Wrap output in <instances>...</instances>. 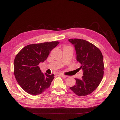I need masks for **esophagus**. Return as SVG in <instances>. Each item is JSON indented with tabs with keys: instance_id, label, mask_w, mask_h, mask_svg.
I'll list each match as a JSON object with an SVG mask.
<instances>
[{
	"instance_id": "esophagus-1",
	"label": "esophagus",
	"mask_w": 120,
	"mask_h": 120,
	"mask_svg": "<svg viewBox=\"0 0 120 120\" xmlns=\"http://www.w3.org/2000/svg\"><path fill=\"white\" fill-rule=\"evenodd\" d=\"M60 76L61 77H62V78H66V77H67V76H66V75H63V74H60Z\"/></svg>"
}]
</instances>
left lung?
<instances>
[{"label":"left lung","mask_w":120,"mask_h":120,"mask_svg":"<svg viewBox=\"0 0 120 120\" xmlns=\"http://www.w3.org/2000/svg\"><path fill=\"white\" fill-rule=\"evenodd\" d=\"M68 41L75 48L77 61L81 63L80 69L83 71L82 79H75L76 85L70 89L78 96L87 95L96 89L103 78V55L98 48L85 40L74 38Z\"/></svg>","instance_id":"left-lung-1"}]
</instances>
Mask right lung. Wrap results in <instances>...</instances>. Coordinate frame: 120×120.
<instances>
[{
	"label": "right lung",
	"instance_id": "right-lung-1",
	"mask_svg": "<svg viewBox=\"0 0 120 120\" xmlns=\"http://www.w3.org/2000/svg\"><path fill=\"white\" fill-rule=\"evenodd\" d=\"M58 41L29 44L16 56L14 73L17 82L29 94H41L50 86L54 75L43 74L38 64L43 62Z\"/></svg>",
	"mask_w": 120,
	"mask_h": 120
}]
</instances>
